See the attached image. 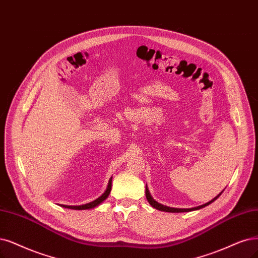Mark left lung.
Wrapping results in <instances>:
<instances>
[{"instance_id": "8db88e82", "label": "left lung", "mask_w": 258, "mask_h": 258, "mask_svg": "<svg viewBox=\"0 0 258 258\" xmlns=\"http://www.w3.org/2000/svg\"><path fill=\"white\" fill-rule=\"evenodd\" d=\"M222 194V192H221ZM221 194H219L216 198H214L212 201H209V202H207L206 204H203V205H201V206H198V207H194V208H173V207H168V206H165V205H161V204H159L158 202H156L155 200L151 197V195H150V192H149V189H148V187L146 186V197H147V200H148V202L153 206L154 208H156V209H158V211H161V212H167V213H186V212H191V211H197V209H200V208H203V207H205V206H207V205H209L211 203H213L214 201H216V200L221 196Z\"/></svg>"}]
</instances>
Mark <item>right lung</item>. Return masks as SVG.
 <instances>
[{"label":"right lung","mask_w":258,"mask_h":258,"mask_svg":"<svg viewBox=\"0 0 258 258\" xmlns=\"http://www.w3.org/2000/svg\"><path fill=\"white\" fill-rule=\"evenodd\" d=\"M110 190H111V178L109 179V183H108V186H107V189L106 191H105L100 198H98L97 200H94L93 202H90V203H87L85 205H80V206H69V205H60L64 208H70V209H76V211H82V209H90V208H93L95 206H98L99 204H101L105 199H107V197L109 196L110 194Z\"/></svg>","instance_id":"right-lung-1"}]
</instances>
